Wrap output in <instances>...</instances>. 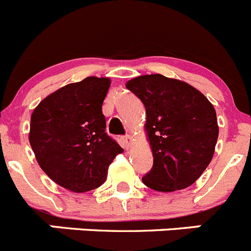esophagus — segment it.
<instances>
[{"label": "esophagus", "instance_id": "1", "mask_svg": "<svg viewBox=\"0 0 251 251\" xmlns=\"http://www.w3.org/2000/svg\"><path fill=\"white\" fill-rule=\"evenodd\" d=\"M132 143H134V139H132L130 135H126L125 138H124V145H125L126 149H128V148L131 147Z\"/></svg>", "mask_w": 251, "mask_h": 251}]
</instances>
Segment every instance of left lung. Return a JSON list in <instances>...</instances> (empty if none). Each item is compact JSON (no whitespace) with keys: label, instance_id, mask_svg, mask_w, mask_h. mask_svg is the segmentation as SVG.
Listing matches in <instances>:
<instances>
[{"label":"left lung","instance_id":"8db88e82","mask_svg":"<svg viewBox=\"0 0 251 251\" xmlns=\"http://www.w3.org/2000/svg\"><path fill=\"white\" fill-rule=\"evenodd\" d=\"M145 106V132L152 152L151 171L143 183L158 192L192 186L212 160L217 138L216 111L191 84L162 74L126 82Z\"/></svg>","mask_w":251,"mask_h":251}]
</instances>
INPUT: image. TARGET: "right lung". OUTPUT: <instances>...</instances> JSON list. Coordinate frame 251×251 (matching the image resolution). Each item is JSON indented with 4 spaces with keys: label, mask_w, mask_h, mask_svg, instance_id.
I'll return each instance as SVG.
<instances>
[{
    "label": "right lung",
    "mask_w": 251,
    "mask_h": 251,
    "mask_svg": "<svg viewBox=\"0 0 251 251\" xmlns=\"http://www.w3.org/2000/svg\"><path fill=\"white\" fill-rule=\"evenodd\" d=\"M107 77H87L47 96L35 107L29 141L50 179L74 193L99 188L124 149L108 136L102 104Z\"/></svg>",
    "instance_id": "add662e5"
}]
</instances>
